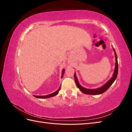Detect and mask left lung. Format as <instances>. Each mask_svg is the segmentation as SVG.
Instances as JSON below:
<instances>
[{
  "instance_id": "1",
  "label": "left lung",
  "mask_w": 132,
  "mask_h": 132,
  "mask_svg": "<svg viewBox=\"0 0 132 132\" xmlns=\"http://www.w3.org/2000/svg\"><path fill=\"white\" fill-rule=\"evenodd\" d=\"M113 51H114V54L116 55V67L114 69V71L113 75V77L111 78L110 80L107 82L104 85H103L102 87H100L98 89H86L85 87H83L80 85L79 84L78 82V80L77 79V77H76L75 73L74 74V79H75V82L76 83V85H77V87L79 89L82 93H84L85 94L87 95H99L103 93H105L107 90L109 88V87L112 85V84L113 83L114 80L116 79L117 75H118V61H117V56L115 50L113 48Z\"/></svg>"
}]
</instances>
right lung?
<instances>
[{"instance_id":"add662e5","label":"right lung","mask_w":132,"mask_h":132,"mask_svg":"<svg viewBox=\"0 0 132 132\" xmlns=\"http://www.w3.org/2000/svg\"><path fill=\"white\" fill-rule=\"evenodd\" d=\"M64 70H65V69H63V70L62 73V77H61V78L63 77V74H64ZM60 89H61V87H59L58 90H57L56 91L54 92V93H52V94H49V95H46V96H35V95H34V96H35V97L39 98H48V97H52V96H54L57 95L58 94L59 91Z\"/></svg>"}]
</instances>
